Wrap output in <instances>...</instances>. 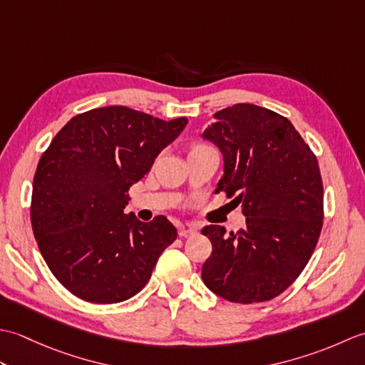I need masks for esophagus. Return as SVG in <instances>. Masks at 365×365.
<instances>
[{
    "label": "esophagus",
    "instance_id": "esophagus-1",
    "mask_svg": "<svg viewBox=\"0 0 365 365\" xmlns=\"http://www.w3.org/2000/svg\"><path fill=\"white\" fill-rule=\"evenodd\" d=\"M196 232H197L196 224H182V226H178V235L183 238L195 235Z\"/></svg>",
    "mask_w": 365,
    "mask_h": 365
}]
</instances>
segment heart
I'll list each match as a JSON object with an SVG mask.
<instances>
[{
	"instance_id": "obj_1",
	"label": "heart",
	"mask_w": 365,
	"mask_h": 365,
	"mask_svg": "<svg viewBox=\"0 0 365 365\" xmlns=\"http://www.w3.org/2000/svg\"><path fill=\"white\" fill-rule=\"evenodd\" d=\"M200 147H207L205 144H195L192 145V149H200Z\"/></svg>"
}]
</instances>
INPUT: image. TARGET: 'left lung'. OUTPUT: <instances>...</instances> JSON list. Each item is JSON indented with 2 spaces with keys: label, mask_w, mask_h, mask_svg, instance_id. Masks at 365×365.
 Segmentation results:
<instances>
[{
  "label": "left lung",
  "mask_w": 365,
  "mask_h": 365,
  "mask_svg": "<svg viewBox=\"0 0 365 365\" xmlns=\"http://www.w3.org/2000/svg\"><path fill=\"white\" fill-rule=\"evenodd\" d=\"M202 138L220 147L218 191L242 204L246 226L202 234L213 251L202 281L230 302L276 298L297 281L320 238L323 182L319 161L290 120L267 108L237 103L215 114Z\"/></svg>",
  "instance_id": "8db88e82"
}]
</instances>
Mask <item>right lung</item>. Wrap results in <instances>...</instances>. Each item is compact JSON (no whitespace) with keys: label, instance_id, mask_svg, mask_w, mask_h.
I'll use <instances>...</instances> for the list:
<instances>
[{"label":"right lung","instance_id":"right-lung-1","mask_svg":"<svg viewBox=\"0 0 365 365\" xmlns=\"http://www.w3.org/2000/svg\"><path fill=\"white\" fill-rule=\"evenodd\" d=\"M187 123L127 106L96 108L68 120L42 153L31 224L46 265L75 297L113 304L149 282L177 230L166 216L143 222L123 208L131 185Z\"/></svg>","mask_w":365,"mask_h":365}]
</instances>
